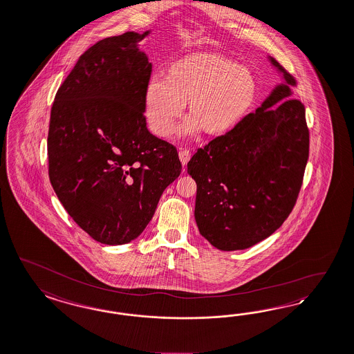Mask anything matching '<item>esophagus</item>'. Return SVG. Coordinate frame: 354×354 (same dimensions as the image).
<instances>
[{"mask_svg":"<svg viewBox=\"0 0 354 354\" xmlns=\"http://www.w3.org/2000/svg\"><path fill=\"white\" fill-rule=\"evenodd\" d=\"M179 158H180L182 165L185 166V165L188 163V160L191 159V151H189L188 149H180V150H179Z\"/></svg>","mask_w":354,"mask_h":354,"instance_id":"34e87169","label":"esophagus"}]
</instances>
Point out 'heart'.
Returning a JSON list of instances; mask_svg holds the SVG:
<instances>
[{
    "mask_svg": "<svg viewBox=\"0 0 354 354\" xmlns=\"http://www.w3.org/2000/svg\"><path fill=\"white\" fill-rule=\"evenodd\" d=\"M257 75L243 65L217 53H196L174 62L166 81L153 78L144 93V112L150 129L167 137L183 113L184 102L192 118L185 132L203 128L212 136L234 129L257 102Z\"/></svg>",
    "mask_w": 354,
    "mask_h": 354,
    "instance_id": "1",
    "label": "heart"
}]
</instances>
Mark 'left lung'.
<instances>
[{
	"label": "left lung",
	"mask_w": 354,
	"mask_h": 354,
	"mask_svg": "<svg viewBox=\"0 0 354 354\" xmlns=\"http://www.w3.org/2000/svg\"><path fill=\"white\" fill-rule=\"evenodd\" d=\"M227 133L197 149L187 165L197 184L200 234L221 251L244 250L276 232L299 195L308 159L305 106L292 95L294 77Z\"/></svg>",
	"instance_id": "8db88e82"
}]
</instances>
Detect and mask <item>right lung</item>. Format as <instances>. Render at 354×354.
Returning <instances> with one entry per match:
<instances>
[{
  "label": "right lung",
  "instance_id": "add662e5",
  "mask_svg": "<svg viewBox=\"0 0 354 354\" xmlns=\"http://www.w3.org/2000/svg\"><path fill=\"white\" fill-rule=\"evenodd\" d=\"M125 32L78 59L50 110L48 175L62 207L93 239L118 245L145 230L182 172L176 147L147 131L151 64Z\"/></svg>",
  "mask_w": 354,
  "mask_h": 354
}]
</instances>
